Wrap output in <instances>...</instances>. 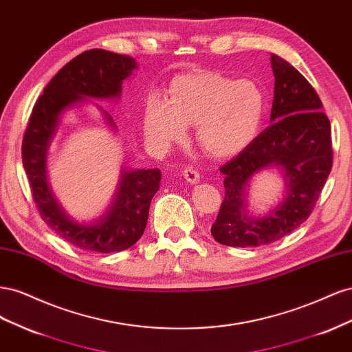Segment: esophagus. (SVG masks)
Instances as JSON below:
<instances>
[{
    "mask_svg": "<svg viewBox=\"0 0 352 352\" xmlns=\"http://www.w3.org/2000/svg\"><path fill=\"white\" fill-rule=\"evenodd\" d=\"M184 177L188 180L190 185H195V184L199 182V173H198V170L194 168V167H186L184 170Z\"/></svg>",
    "mask_w": 352,
    "mask_h": 352,
    "instance_id": "1",
    "label": "esophagus"
}]
</instances>
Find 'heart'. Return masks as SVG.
Instances as JSON below:
<instances>
[{"label":"heart","instance_id":"1","mask_svg":"<svg viewBox=\"0 0 352 352\" xmlns=\"http://www.w3.org/2000/svg\"><path fill=\"white\" fill-rule=\"evenodd\" d=\"M265 105V95L254 80H235L216 72L189 73L170 82L167 101H148L144 131L148 140L164 148L184 141L186 126L197 124L202 150L229 158L258 135Z\"/></svg>","mask_w":352,"mask_h":352}]
</instances>
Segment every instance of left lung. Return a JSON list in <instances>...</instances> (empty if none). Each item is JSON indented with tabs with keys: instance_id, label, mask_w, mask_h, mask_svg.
I'll return each instance as SVG.
<instances>
[{
	"instance_id": "left-lung-1",
	"label": "left lung",
	"mask_w": 352,
	"mask_h": 352,
	"mask_svg": "<svg viewBox=\"0 0 352 352\" xmlns=\"http://www.w3.org/2000/svg\"><path fill=\"white\" fill-rule=\"evenodd\" d=\"M270 61L274 74L272 124L220 167L225 199L211 235L228 247H260L289 235L310 217L332 170L330 122L317 92L279 56L272 54ZM267 166L281 170L287 195L269 215L248 217L244 201L248 182Z\"/></svg>"
}]
</instances>
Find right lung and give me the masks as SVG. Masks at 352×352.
I'll list each match as a JSON object with an SVG mask.
<instances>
[{
	"label": "right lung",
	"mask_w": 352,
	"mask_h": 352,
	"mask_svg": "<svg viewBox=\"0 0 352 352\" xmlns=\"http://www.w3.org/2000/svg\"><path fill=\"white\" fill-rule=\"evenodd\" d=\"M138 67L135 58L105 50H89L63 67L38 98L22 145L23 167L35 204L47 225L74 247L95 252H119L142 236L151 199L160 188L158 168L123 170L111 206L92 223L66 214L52 195L47 179V153L60 116L87 98H119L122 83ZM114 127L111 116L100 107Z\"/></svg>",
	"instance_id": "obj_1"
}]
</instances>
